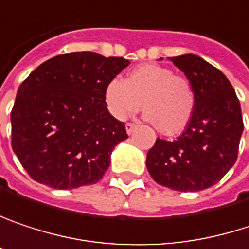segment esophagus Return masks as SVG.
I'll list each match as a JSON object with an SVG mask.
<instances>
[{"mask_svg":"<svg viewBox=\"0 0 249 249\" xmlns=\"http://www.w3.org/2000/svg\"><path fill=\"white\" fill-rule=\"evenodd\" d=\"M136 127H138L136 123H126V132H127V135H132Z\"/></svg>","mask_w":249,"mask_h":249,"instance_id":"1","label":"esophagus"}]
</instances>
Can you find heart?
<instances>
[{
  "mask_svg": "<svg viewBox=\"0 0 249 249\" xmlns=\"http://www.w3.org/2000/svg\"><path fill=\"white\" fill-rule=\"evenodd\" d=\"M105 102L119 120L138 113L143 103L146 119L165 133L175 135L191 122L196 91L194 83L185 76L159 64L135 67L124 80L114 78L105 89Z\"/></svg>",
  "mask_w": 249,
  "mask_h": 249,
  "instance_id": "heart-1",
  "label": "heart"
}]
</instances>
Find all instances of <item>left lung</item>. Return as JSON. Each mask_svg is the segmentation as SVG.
Returning a JSON list of instances; mask_svg holds the SVG:
<instances>
[{
    "mask_svg": "<svg viewBox=\"0 0 249 249\" xmlns=\"http://www.w3.org/2000/svg\"><path fill=\"white\" fill-rule=\"evenodd\" d=\"M171 61L194 83L196 106L176 140L156 139L146 166L165 188L198 192L219 182L236 162L244 130L241 105L230 80L201 57L183 54Z\"/></svg>",
    "mask_w": 249,
    "mask_h": 249,
    "instance_id": "8db88e82",
    "label": "left lung"
}]
</instances>
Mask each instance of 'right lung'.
<instances>
[{
	"label": "right lung",
	"mask_w": 249,
	"mask_h": 249,
	"mask_svg": "<svg viewBox=\"0 0 249 249\" xmlns=\"http://www.w3.org/2000/svg\"><path fill=\"white\" fill-rule=\"evenodd\" d=\"M129 60L91 51L60 54L40 64L17 91L11 146L31 179L54 189L97 183L116 144L127 139L123 122L105 102V89Z\"/></svg>",
	"instance_id": "obj_1"
}]
</instances>
